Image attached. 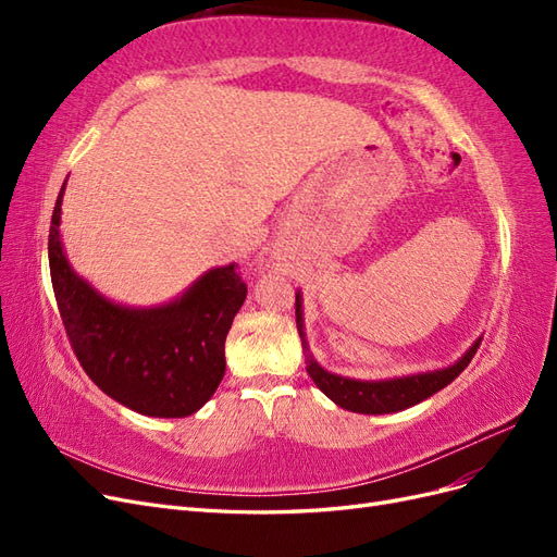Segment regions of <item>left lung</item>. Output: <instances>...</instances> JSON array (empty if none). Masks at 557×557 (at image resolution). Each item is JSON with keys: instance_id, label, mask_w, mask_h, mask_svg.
Here are the masks:
<instances>
[{"instance_id": "1", "label": "left lung", "mask_w": 557, "mask_h": 557, "mask_svg": "<svg viewBox=\"0 0 557 557\" xmlns=\"http://www.w3.org/2000/svg\"><path fill=\"white\" fill-rule=\"evenodd\" d=\"M295 315H297V332L301 336V348H305V356H307L309 376L334 404H339L342 409L356 411V413H395L432 397L434 393H440L442 387H446L450 381H455L465 372V367L471 362V358L476 356V348L481 346V339L474 342V346H471L458 362L446 369H436V372L401 376L391 381H356V379L330 374L313 360L307 344V334H305V320H301L299 293L295 297Z\"/></svg>"}]
</instances>
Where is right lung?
I'll return each instance as SVG.
<instances>
[{"label":"right lung","instance_id":"obj_1","mask_svg":"<svg viewBox=\"0 0 557 557\" xmlns=\"http://www.w3.org/2000/svg\"><path fill=\"white\" fill-rule=\"evenodd\" d=\"M58 195L48 232L50 281L81 367L123 407L183 418L205 407L225 374V339L246 299L237 267H215L181 299L158 309H127L95 293L66 262Z\"/></svg>","mask_w":557,"mask_h":557}]
</instances>
